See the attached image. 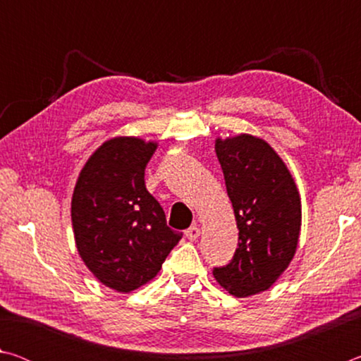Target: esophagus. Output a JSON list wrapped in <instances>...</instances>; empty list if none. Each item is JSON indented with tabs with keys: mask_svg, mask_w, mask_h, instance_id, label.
<instances>
[{
	"mask_svg": "<svg viewBox=\"0 0 361 361\" xmlns=\"http://www.w3.org/2000/svg\"><path fill=\"white\" fill-rule=\"evenodd\" d=\"M185 234H186V237H188V239L189 240H195V239H197V237L200 235V229L197 228V226H191V228H189V229H186V232H185Z\"/></svg>",
	"mask_w": 361,
	"mask_h": 361,
	"instance_id": "1",
	"label": "esophagus"
}]
</instances>
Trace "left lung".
<instances>
[{
	"instance_id": "left-lung-1",
	"label": "left lung",
	"mask_w": 361,
	"mask_h": 361,
	"mask_svg": "<svg viewBox=\"0 0 361 361\" xmlns=\"http://www.w3.org/2000/svg\"><path fill=\"white\" fill-rule=\"evenodd\" d=\"M218 161L234 209L239 243L232 259L213 267L226 291L245 298L264 291L288 267L301 229V199L288 169L264 140H216Z\"/></svg>"
}]
</instances>
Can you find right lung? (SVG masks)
<instances>
[{"label":"right lung","mask_w":361,"mask_h":361,"mask_svg":"<svg viewBox=\"0 0 361 361\" xmlns=\"http://www.w3.org/2000/svg\"><path fill=\"white\" fill-rule=\"evenodd\" d=\"M157 148L133 137L103 143L79 173L71 221L84 264L103 285L130 293L149 282L180 242L161 204L145 186Z\"/></svg>","instance_id":"add662e5"}]
</instances>
